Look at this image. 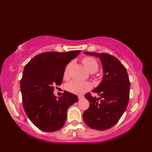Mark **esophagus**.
<instances>
[{"instance_id":"34e87169","label":"esophagus","mask_w":152,"mask_h":152,"mask_svg":"<svg viewBox=\"0 0 152 152\" xmlns=\"http://www.w3.org/2000/svg\"><path fill=\"white\" fill-rule=\"evenodd\" d=\"M78 99H79V100H80V99H82L83 98V96H82V95H78Z\"/></svg>"}]
</instances>
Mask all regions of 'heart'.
Masks as SVG:
<instances>
[{
    "mask_svg": "<svg viewBox=\"0 0 152 152\" xmlns=\"http://www.w3.org/2000/svg\"><path fill=\"white\" fill-rule=\"evenodd\" d=\"M82 63L84 64L86 69L90 73H94L97 71L99 65L97 61L92 57H85L82 59ZM70 65L69 64L66 67L64 72V76H67L68 72ZM91 88L90 83L87 82H79V81H72L69 82L66 86V89L68 91L77 95H81Z\"/></svg>",
    "mask_w": 152,
    "mask_h": 152,
    "instance_id": "b5f03b06",
    "label": "heart"
}]
</instances>
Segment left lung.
<instances>
[{"label": "left lung", "instance_id": "8db88e82", "mask_svg": "<svg viewBox=\"0 0 152 152\" xmlns=\"http://www.w3.org/2000/svg\"><path fill=\"white\" fill-rule=\"evenodd\" d=\"M84 53L99 57L104 75L101 83L92 91L100 97H93L90 93L85 95L89 107L83 112V118L89 127L104 131L117 124L125 111L129 100V78L124 64L112 55Z\"/></svg>", "mask_w": 152, "mask_h": 152}]
</instances>
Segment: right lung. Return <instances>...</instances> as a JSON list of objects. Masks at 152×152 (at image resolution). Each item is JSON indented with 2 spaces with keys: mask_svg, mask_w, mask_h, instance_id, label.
<instances>
[{
  "mask_svg": "<svg viewBox=\"0 0 152 152\" xmlns=\"http://www.w3.org/2000/svg\"><path fill=\"white\" fill-rule=\"evenodd\" d=\"M80 50L37 55L24 68L20 87L23 106L31 122L42 131L59 130L66 120L67 110L78 101L76 95L64 91L57 98L55 85L60 86L65 68Z\"/></svg>",
  "mask_w": 152,
  "mask_h": 152,
  "instance_id": "1",
  "label": "right lung"
}]
</instances>
